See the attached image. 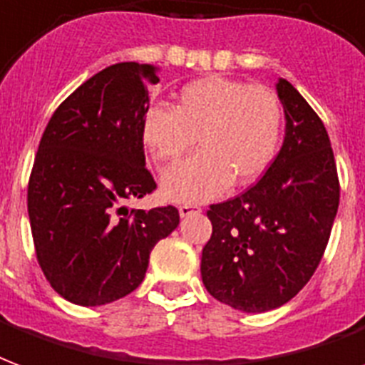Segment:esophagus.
<instances>
[{
  "instance_id": "esophagus-1",
  "label": "esophagus",
  "mask_w": 365,
  "mask_h": 365,
  "mask_svg": "<svg viewBox=\"0 0 365 365\" xmlns=\"http://www.w3.org/2000/svg\"><path fill=\"white\" fill-rule=\"evenodd\" d=\"M180 217L182 218H187V217H191V215H197V212H201V209H199V207H193V205H182V207H180Z\"/></svg>"
}]
</instances>
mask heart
<instances>
[{
	"label": "heart",
	"instance_id": "obj_1",
	"mask_svg": "<svg viewBox=\"0 0 365 365\" xmlns=\"http://www.w3.org/2000/svg\"><path fill=\"white\" fill-rule=\"evenodd\" d=\"M282 106L265 86L224 77L191 81L175 94L172 112L148 108L141 139L156 164L180 160L193 145L201 153L164 172L162 195L172 203L215 199L228 185L244 187L265 174L279 153Z\"/></svg>",
	"mask_w": 365,
	"mask_h": 365
}]
</instances>
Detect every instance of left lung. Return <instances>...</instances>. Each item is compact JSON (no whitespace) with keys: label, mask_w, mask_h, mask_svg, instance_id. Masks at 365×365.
Segmentation results:
<instances>
[{"label":"left lung","mask_w":365,"mask_h":365,"mask_svg":"<svg viewBox=\"0 0 365 365\" xmlns=\"http://www.w3.org/2000/svg\"><path fill=\"white\" fill-rule=\"evenodd\" d=\"M277 94L286 120L277 158L253 187L207 210L212 236L201 279L212 298L245 313L284 306L307 284L341 197L319 115L286 79H279Z\"/></svg>","instance_id":"obj_1"}]
</instances>
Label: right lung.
I'll return each mask as SVG.
<instances>
[{
    "label": "right lung",
    "mask_w": 365,
    "mask_h": 365,
    "mask_svg": "<svg viewBox=\"0 0 365 365\" xmlns=\"http://www.w3.org/2000/svg\"><path fill=\"white\" fill-rule=\"evenodd\" d=\"M158 81L153 66L106 67L59 104L40 139L31 230L44 277L71 304L104 306L133 292L153 247L180 224L175 207H128L156 187L141 123Z\"/></svg>",
    "instance_id": "add662e5"
}]
</instances>
